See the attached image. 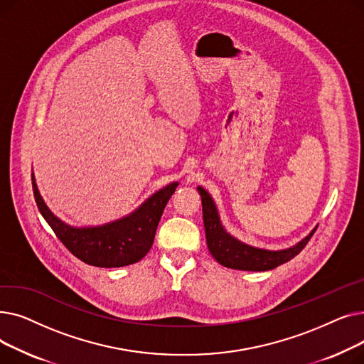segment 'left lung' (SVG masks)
I'll return each mask as SVG.
<instances>
[{"instance_id":"obj_1","label":"left lung","mask_w":364,"mask_h":364,"mask_svg":"<svg viewBox=\"0 0 364 364\" xmlns=\"http://www.w3.org/2000/svg\"><path fill=\"white\" fill-rule=\"evenodd\" d=\"M198 192L202 198V211H203V224H205L208 250L211 252V255L221 265L227 267V269L245 270V272L273 270L276 267L288 262L294 257H296L316 232V227H314L302 240H299L296 245L291 247H286V250L270 251V250H262V247L251 246L236 239L225 230L213 196L200 186L198 187Z\"/></svg>"}]
</instances>
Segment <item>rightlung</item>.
<instances>
[{
	"mask_svg": "<svg viewBox=\"0 0 364 364\" xmlns=\"http://www.w3.org/2000/svg\"><path fill=\"white\" fill-rule=\"evenodd\" d=\"M178 183L174 181L147 198L136 211L112 223L95 227H73L55 217L44 202L32 172V188L35 202L41 215L53 228L55 236L68 250L88 265L125 267L139 262L155 240L156 228L164 209L174 195Z\"/></svg>",
	"mask_w": 364,
	"mask_h": 364,
	"instance_id": "obj_1",
	"label": "right lung"
}]
</instances>
